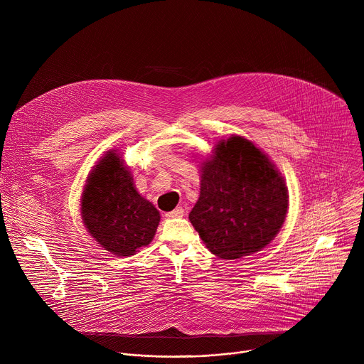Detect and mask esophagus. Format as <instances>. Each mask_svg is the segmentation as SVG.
<instances>
[{
  "label": "esophagus",
  "mask_w": 364,
  "mask_h": 364,
  "mask_svg": "<svg viewBox=\"0 0 364 364\" xmlns=\"http://www.w3.org/2000/svg\"><path fill=\"white\" fill-rule=\"evenodd\" d=\"M183 215H184V209H183V207H177V209H174V210H171V212L166 213V216H167L168 219H177V218H183Z\"/></svg>",
  "instance_id": "34e87169"
}]
</instances>
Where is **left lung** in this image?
<instances>
[{"mask_svg":"<svg viewBox=\"0 0 364 364\" xmlns=\"http://www.w3.org/2000/svg\"><path fill=\"white\" fill-rule=\"evenodd\" d=\"M287 210V187L275 166L250 141L230 136L203 163L200 197L188 219L212 253L236 259L265 247Z\"/></svg>","mask_w":364,"mask_h":364,"instance_id":"left-lung-1","label":"left lung"}]
</instances>
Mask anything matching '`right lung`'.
<instances>
[{
	"mask_svg": "<svg viewBox=\"0 0 364 364\" xmlns=\"http://www.w3.org/2000/svg\"><path fill=\"white\" fill-rule=\"evenodd\" d=\"M82 219L105 250L129 256L152 240L160 213L138 194L128 168L111 151L87 178L82 196Z\"/></svg>",
	"mask_w": 364,
	"mask_h": 364,
	"instance_id": "right-lung-1",
	"label": "right lung"
}]
</instances>
